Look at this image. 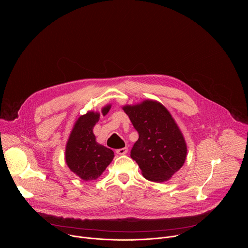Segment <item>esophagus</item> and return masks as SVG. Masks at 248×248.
Returning <instances> with one entry per match:
<instances>
[{"instance_id":"esophagus-1","label":"esophagus","mask_w":248,"mask_h":248,"mask_svg":"<svg viewBox=\"0 0 248 248\" xmlns=\"http://www.w3.org/2000/svg\"><path fill=\"white\" fill-rule=\"evenodd\" d=\"M128 153V148L125 147V148H121V149H117L116 150V154L118 155H125Z\"/></svg>"}]
</instances>
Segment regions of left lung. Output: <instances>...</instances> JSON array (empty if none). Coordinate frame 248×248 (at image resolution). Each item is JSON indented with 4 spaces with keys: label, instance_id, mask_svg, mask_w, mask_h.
Wrapping results in <instances>:
<instances>
[{
    "label": "left lung",
    "instance_id": "1",
    "mask_svg": "<svg viewBox=\"0 0 248 248\" xmlns=\"http://www.w3.org/2000/svg\"><path fill=\"white\" fill-rule=\"evenodd\" d=\"M139 133L131 157L145 178L155 182L170 179L186 159L187 146L169 110L157 101L123 107Z\"/></svg>",
    "mask_w": 248,
    "mask_h": 248
}]
</instances>
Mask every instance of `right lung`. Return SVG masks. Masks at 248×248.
Returning a JSON list of instances; mask_svg holds the SVG:
<instances>
[{
	"instance_id": "add662e5",
	"label": "right lung",
	"mask_w": 248,
	"mask_h": 248,
	"mask_svg": "<svg viewBox=\"0 0 248 248\" xmlns=\"http://www.w3.org/2000/svg\"><path fill=\"white\" fill-rule=\"evenodd\" d=\"M110 108H102L106 115ZM99 112L89 111L81 115L75 122L66 146V162L75 175L83 180H94L100 177L111 162L113 152L97 143L93 135V127L98 122Z\"/></svg>"
}]
</instances>
